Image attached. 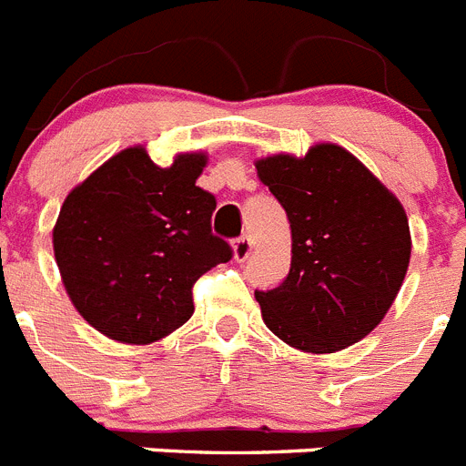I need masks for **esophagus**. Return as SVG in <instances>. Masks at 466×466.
Masks as SVG:
<instances>
[{"label": "esophagus", "mask_w": 466, "mask_h": 466, "mask_svg": "<svg viewBox=\"0 0 466 466\" xmlns=\"http://www.w3.org/2000/svg\"><path fill=\"white\" fill-rule=\"evenodd\" d=\"M249 254H252V240H249L247 236L238 238V240L233 242V258L242 263L247 257H249Z\"/></svg>", "instance_id": "esophagus-1"}]
</instances>
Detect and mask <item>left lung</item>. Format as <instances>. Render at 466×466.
I'll return each mask as SVG.
<instances>
[{"label": "left lung", "instance_id": "8db88e82", "mask_svg": "<svg viewBox=\"0 0 466 466\" xmlns=\"http://www.w3.org/2000/svg\"><path fill=\"white\" fill-rule=\"evenodd\" d=\"M257 175L291 226L289 275L254 291L266 327L312 355L360 343L392 308L409 270L403 205L339 144H315L300 158H258Z\"/></svg>", "mask_w": 466, "mask_h": 466}]
</instances>
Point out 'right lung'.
Instances as JSON below:
<instances>
[{"mask_svg": "<svg viewBox=\"0 0 466 466\" xmlns=\"http://www.w3.org/2000/svg\"><path fill=\"white\" fill-rule=\"evenodd\" d=\"M205 166L203 151L160 167L130 147L65 198L56 263L74 308L106 339H166L193 315V282L233 254L209 228L217 200L196 184Z\"/></svg>", "mask_w": 466, "mask_h": 466, "instance_id": "add662e5", "label": "right lung"}]
</instances>
